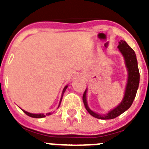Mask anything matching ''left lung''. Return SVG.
<instances>
[{
    "instance_id": "8db88e82",
    "label": "left lung",
    "mask_w": 149,
    "mask_h": 149,
    "mask_svg": "<svg viewBox=\"0 0 149 149\" xmlns=\"http://www.w3.org/2000/svg\"><path fill=\"white\" fill-rule=\"evenodd\" d=\"M118 48L122 53V56H124L126 68H127V72H128L125 93V95H124V98L121 101V103L116 108L109 111L108 113L105 114V115H101V114L96 113L93 110H91L88 107L87 101H86V89L85 90L84 95H83V101H84V106L86 107V110L91 116L95 117L97 119H112L123 113L124 112L126 111L131 106L134 98L136 97V92H137L138 87H139V72L135 52L127 44L125 41L123 40H121L119 42Z\"/></svg>"
}]
</instances>
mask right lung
Instances as JSON below:
<instances>
[{"label":"right lung","instance_id":"1","mask_svg":"<svg viewBox=\"0 0 149 149\" xmlns=\"http://www.w3.org/2000/svg\"><path fill=\"white\" fill-rule=\"evenodd\" d=\"M67 87H68V86H65V87H64V89H63V94H62V97H61V99H60V103H61L62 98H63V93H65V89H67ZM60 104H59L58 107H60ZM23 110L24 113L27 114V115L29 116L33 117V118H44V117H45V116H49V115H51V113H46V115H45V114H43V113H37V114H36V113H28V112L25 111V110Z\"/></svg>","mask_w":149,"mask_h":149}]
</instances>
